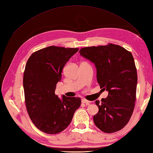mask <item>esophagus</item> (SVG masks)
I'll return each instance as SVG.
<instances>
[{
  "label": "esophagus",
  "instance_id": "1",
  "mask_svg": "<svg viewBox=\"0 0 153 153\" xmlns=\"http://www.w3.org/2000/svg\"><path fill=\"white\" fill-rule=\"evenodd\" d=\"M82 103H84L85 105H89V103H90L91 102H90V101H89V100H86V99H82Z\"/></svg>",
  "mask_w": 153,
  "mask_h": 153
}]
</instances>
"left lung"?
<instances>
[{
    "instance_id": "8db88e82",
    "label": "left lung",
    "mask_w": 153,
    "mask_h": 153,
    "mask_svg": "<svg viewBox=\"0 0 153 153\" xmlns=\"http://www.w3.org/2000/svg\"><path fill=\"white\" fill-rule=\"evenodd\" d=\"M79 53L95 64L97 80L108 92L101 102L95 101L99 111L94 116L95 125L106 133L119 131L128 123L135 105L137 76L132 53L110 43L82 48Z\"/></svg>"
}]
</instances>
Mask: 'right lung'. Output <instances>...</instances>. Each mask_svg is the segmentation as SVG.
I'll return each instance as SVG.
<instances>
[{
	"label": "right lung",
	"instance_id": "right-lung-1",
	"mask_svg": "<svg viewBox=\"0 0 153 153\" xmlns=\"http://www.w3.org/2000/svg\"><path fill=\"white\" fill-rule=\"evenodd\" d=\"M77 48L51 46L33 53L23 76L26 107L33 123L41 131L54 134L65 130L81 105L79 97L55 95L62 72Z\"/></svg>",
	"mask_w": 153,
	"mask_h": 153
}]
</instances>
